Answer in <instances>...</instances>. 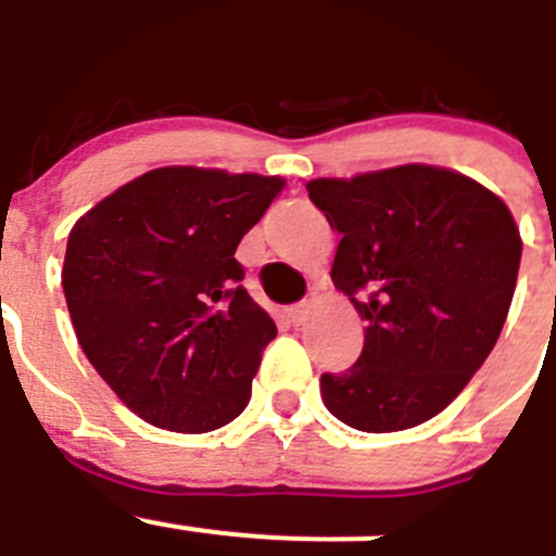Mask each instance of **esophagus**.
<instances>
[{
	"mask_svg": "<svg viewBox=\"0 0 556 556\" xmlns=\"http://www.w3.org/2000/svg\"><path fill=\"white\" fill-rule=\"evenodd\" d=\"M309 309H313V304H309V302L293 304V307H288V318L299 327V324H304L309 318Z\"/></svg>",
	"mask_w": 556,
	"mask_h": 556,
	"instance_id": "1",
	"label": "esophagus"
}]
</instances>
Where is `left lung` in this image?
<instances>
[{
  "label": "left lung",
  "instance_id": "1",
  "mask_svg": "<svg viewBox=\"0 0 556 556\" xmlns=\"http://www.w3.org/2000/svg\"><path fill=\"white\" fill-rule=\"evenodd\" d=\"M307 193L340 232L334 288L365 321L357 363L321 377L324 404L359 432L429 421L507 321L523 249L513 213L477 179L427 163L309 179Z\"/></svg>",
  "mask_w": 556,
  "mask_h": 556
}]
</instances>
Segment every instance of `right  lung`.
Returning <instances> with one entry per match:
<instances>
[{
  "label": "right lung",
  "mask_w": 556,
  "mask_h": 556,
  "mask_svg": "<svg viewBox=\"0 0 556 556\" xmlns=\"http://www.w3.org/2000/svg\"><path fill=\"white\" fill-rule=\"evenodd\" d=\"M282 177L163 166L68 232L63 293L85 357L138 418L210 432L243 413L277 324L241 285L235 249Z\"/></svg>",
  "instance_id": "add662e5"
}]
</instances>
